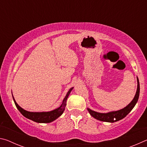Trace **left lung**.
<instances>
[{
    "mask_svg": "<svg viewBox=\"0 0 147 147\" xmlns=\"http://www.w3.org/2000/svg\"><path fill=\"white\" fill-rule=\"evenodd\" d=\"M137 82H138V88H137V91L135 96H134V98L130 102V103L128 104L126 107H124V108L119 109V110L117 111H109V112L108 113H99L88 108L87 109H88L89 113L94 119L100 121L108 122V123H114V122H117L123 119L130 112L131 109L136 106V103L138 102L139 96V92H140L139 82L138 77H137Z\"/></svg>",
    "mask_w": 147,
    "mask_h": 147,
    "instance_id": "8db88e82",
    "label": "left lung"
}]
</instances>
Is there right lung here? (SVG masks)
I'll use <instances>...</instances> for the list:
<instances>
[{"instance_id":"right-lung-1","label":"right lung","mask_w":147,"mask_h":147,"mask_svg":"<svg viewBox=\"0 0 147 147\" xmlns=\"http://www.w3.org/2000/svg\"><path fill=\"white\" fill-rule=\"evenodd\" d=\"M73 88H71L68 91L67 93L66 94L65 96L63 101H62V103L60 106L58 107V108L53 109V110L50 111L32 112V111H26L23 108H22L21 106H19L18 105V104L16 102L13 96L12 95V96H13V101L17 107V108L18 109V110L21 113L22 115H23L24 117H25L26 118L30 119V120L33 121L34 122H36V123H49L54 121H55L56 119H58L59 117H60L62 114H63L65 109V106L67 104L66 103L67 100V98L69 95V94H70L71 91L73 90Z\"/></svg>"}]
</instances>
